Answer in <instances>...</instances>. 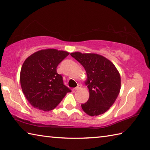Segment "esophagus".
Here are the masks:
<instances>
[{"instance_id": "1", "label": "esophagus", "mask_w": 150, "mask_h": 150, "mask_svg": "<svg viewBox=\"0 0 150 150\" xmlns=\"http://www.w3.org/2000/svg\"><path fill=\"white\" fill-rule=\"evenodd\" d=\"M81 88V86H77L76 88H73V91H77V90H79V89Z\"/></svg>"}]
</instances>
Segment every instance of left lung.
Instances as JSON below:
<instances>
[{
	"instance_id": "1",
	"label": "left lung",
	"mask_w": 150,
	"mask_h": 150,
	"mask_svg": "<svg viewBox=\"0 0 150 150\" xmlns=\"http://www.w3.org/2000/svg\"><path fill=\"white\" fill-rule=\"evenodd\" d=\"M84 67L87 74L85 84L90 97L81 107L90 116L104 113L114 104L120 90V75L110 60L96 53H70Z\"/></svg>"
}]
</instances>
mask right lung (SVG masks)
Instances as JSON below:
<instances>
[{
  "label": "right lung",
  "mask_w": 150,
  "mask_h": 150,
  "mask_svg": "<svg viewBox=\"0 0 150 150\" xmlns=\"http://www.w3.org/2000/svg\"><path fill=\"white\" fill-rule=\"evenodd\" d=\"M69 54L56 49L39 50L25 60L20 73L22 92L30 104L38 110L55 108L71 90L63 84L57 67Z\"/></svg>",
  "instance_id": "add662e5"
}]
</instances>
